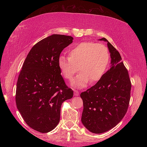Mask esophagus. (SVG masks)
<instances>
[{"mask_svg": "<svg viewBox=\"0 0 147 147\" xmlns=\"http://www.w3.org/2000/svg\"><path fill=\"white\" fill-rule=\"evenodd\" d=\"M74 94L75 96H78L79 95V91L76 90V89H74Z\"/></svg>", "mask_w": 147, "mask_h": 147, "instance_id": "obj_1", "label": "esophagus"}]
</instances>
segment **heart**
Here are the masks:
<instances>
[{
  "instance_id": "1",
  "label": "heart",
  "mask_w": 147,
  "mask_h": 147,
  "mask_svg": "<svg viewBox=\"0 0 147 147\" xmlns=\"http://www.w3.org/2000/svg\"><path fill=\"white\" fill-rule=\"evenodd\" d=\"M110 54L106 45L91 41L76 43L69 50V58L60 56L58 67L65 78L72 80L78 71L82 73L73 80L71 86L83 88L91 80H100L108 70ZM79 69H78V67Z\"/></svg>"
}]
</instances>
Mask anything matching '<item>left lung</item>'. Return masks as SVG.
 <instances>
[{
	"instance_id": "obj_1",
	"label": "left lung",
	"mask_w": 147,
	"mask_h": 147,
	"mask_svg": "<svg viewBox=\"0 0 147 147\" xmlns=\"http://www.w3.org/2000/svg\"><path fill=\"white\" fill-rule=\"evenodd\" d=\"M99 40L108 43L110 69L95 85L80 94L84 104L82 123L94 134L106 132L122 120L128 108L131 87L120 54L106 38Z\"/></svg>"
}]
</instances>
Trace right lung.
Listing matches in <instances>:
<instances>
[{
    "label": "right lung",
    "mask_w": 147,
    "mask_h": 147,
    "mask_svg": "<svg viewBox=\"0 0 147 147\" xmlns=\"http://www.w3.org/2000/svg\"><path fill=\"white\" fill-rule=\"evenodd\" d=\"M73 39L59 34L42 39L30 51L20 72L16 95L17 109L30 127L41 133L56 127L62 103L73 96L58 67L61 51Z\"/></svg>",
    "instance_id": "obj_1"
}]
</instances>
